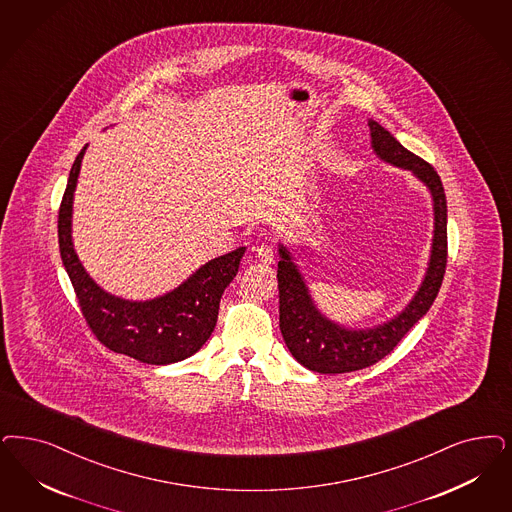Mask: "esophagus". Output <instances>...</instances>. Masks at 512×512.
I'll list each match as a JSON object with an SVG mask.
<instances>
[{
	"label": "esophagus",
	"mask_w": 512,
	"mask_h": 512,
	"mask_svg": "<svg viewBox=\"0 0 512 512\" xmlns=\"http://www.w3.org/2000/svg\"><path fill=\"white\" fill-rule=\"evenodd\" d=\"M253 253L259 259V263H263V265H270L274 261V249L270 244H259V246L253 247Z\"/></svg>",
	"instance_id": "1"
}]
</instances>
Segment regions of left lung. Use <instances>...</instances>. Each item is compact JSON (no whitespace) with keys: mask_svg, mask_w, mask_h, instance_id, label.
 I'll list each match as a JSON object with an SVG mask.
<instances>
[{"mask_svg":"<svg viewBox=\"0 0 512 512\" xmlns=\"http://www.w3.org/2000/svg\"><path fill=\"white\" fill-rule=\"evenodd\" d=\"M372 149L380 159L393 166L410 170L429 187L435 210V236L429 268L422 287L405 310L374 329L352 331L321 316L308 295V287L293 265L291 255L280 246L278 291H280V331L293 357L310 371L319 374H340L371 367L384 359L403 340V336L427 314L437 299L448 259L446 234V194L435 168L410 153L395 140L384 126L369 121Z\"/></svg>","mask_w":512,"mask_h":512,"instance_id":"8db88e82","label":"left lung"}]
</instances>
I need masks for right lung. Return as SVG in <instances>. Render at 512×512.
<instances>
[{"label": "right lung", "mask_w": 512, "mask_h": 512, "mask_svg": "<svg viewBox=\"0 0 512 512\" xmlns=\"http://www.w3.org/2000/svg\"><path fill=\"white\" fill-rule=\"evenodd\" d=\"M87 145L71 166L68 187L58 210L60 257L70 276L79 310L92 335L111 352L147 365H168L198 352L217 323L219 300L238 272L246 247H238L198 268L172 293L130 302L100 289L79 263L71 244V202Z\"/></svg>", "instance_id": "1"}]
</instances>
